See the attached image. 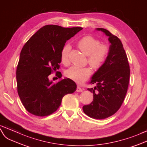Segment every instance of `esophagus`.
I'll return each mask as SVG.
<instances>
[{
  "mask_svg": "<svg viewBox=\"0 0 147 147\" xmlns=\"http://www.w3.org/2000/svg\"><path fill=\"white\" fill-rule=\"evenodd\" d=\"M82 91H83V89H82L81 87H80V86H78L77 87V89H76V91L77 92H82Z\"/></svg>",
  "mask_w": 147,
  "mask_h": 147,
  "instance_id": "1",
  "label": "esophagus"
}]
</instances>
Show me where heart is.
<instances>
[{"mask_svg":"<svg viewBox=\"0 0 147 147\" xmlns=\"http://www.w3.org/2000/svg\"><path fill=\"white\" fill-rule=\"evenodd\" d=\"M77 45L78 48L88 56V61L94 69L100 68L106 62L109 49L107 45L100 44L98 39L90 35L84 36L78 40ZM70 48V45L66 44L61 50L60 57L62 63L65 65L69 63ZM91 73L92 71L89 67H80L73 66L66 71L65 75L67 78L78 83H82L88 80Z\"/></svg>","mask_w":147,"mask_h":147,"instance_id":"obj_1","label":"heart"}]
</instances>
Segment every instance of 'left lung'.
Masks as SVG:
<instances>
[{"instance_id": "left-lung-1", "label": "left lung", "mask_w": 147, "mask_h": 147, "mask_svg": "<svg viewBox=\"0 0 147 147\" xmlns=\"http://www.w3.org/2000/svg\"><path fill=\"white\" fill-rule=\"evenodd\" d=\"M109 36L111 43L106 62L93 75L88 88L93 93V101L82 107L84 112L91 118L104 119L117 111L125 99L130 79V66L123 45L119 38L107 30L98 28Z\"/></svg>"}]
</instances>
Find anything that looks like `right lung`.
I'll return each mask as SVG.
<instances>
[{
    "label": "right lung",
    "instance_id": "obj_1",
    "mask_svg": "<svg viewBox=\"0 0 147 147\" xmlns=\"http://www.w3.org/2000/svg\"><path fill=\"white\" fill-rule=\"evenodd\" d=\"M82 29L45 25L22 48L16 71L17 92L30 114L40 117L53 114L64 96L76 91L77 86L70 79L53 83L49 81L48 76L59 69L60 53L66 41ZM58 78H61V74Z\"/></svg>",
    "mask_w": 147,
    "mask_h": 147
}]
</instances>
